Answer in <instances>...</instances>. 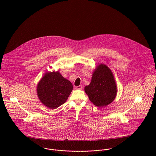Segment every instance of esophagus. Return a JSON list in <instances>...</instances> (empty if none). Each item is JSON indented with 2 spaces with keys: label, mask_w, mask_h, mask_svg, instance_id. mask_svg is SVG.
<instances>
[{
  "label": "esophagus",
  "mask_w": 156,
  "mask_h": 156,
  "mask_svg": "<svg viewBox=\"0 0 156 156\" xmlns=\"http://www.w3.org/2000/svg\"><path fill=\"white\" fill-rule=\"evenodd\" d=\"M76 89H82V85H79L77 87H76Z\"/></svg>",
  "instance_id": "obj_1"
}]
</instances>
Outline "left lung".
<instances>
[{
	"instance_id": "8db88e82",
	"label": "left lung",
	"mask_w": 156,
	"mask_h": 156,
	"mask_svg": "<svg viewBox=\"0 0 156 156\" xmlns=\"http://www.w3.org/2000/svg\"><path fill=\"white\" fill-rule=\"evenodd\" d=\"M85 92L90 101L98 108L111 104L117 94L116 83L111 69L103 64L97 66L90 84L85 87Z\"/></svg>"
}]
</instances>
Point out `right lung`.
<instances>
[{
    "label": "right lung",
    "mask_w": 156,
    "mask_h": 156,
    "mask_svg": "<svg viewBox=\"0 0 156 156\" xmlns=\"http://www.w3.org/2000/svg\"><path fill=\"white\" fill-rule=\"evenodd\" d=\"M73 89L71 82L57 71L45 73L38 83L37 92L44 106L55 109L67 101Z\"/></svg>",
    "instance_id": "1"
}]
</instances>
